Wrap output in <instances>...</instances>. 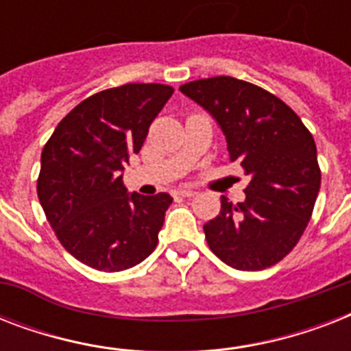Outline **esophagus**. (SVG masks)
<instances>
[{"label": "esophagus", "mask_w": 351, "mask_h": 351, "mask_svg": "<svg viewBox=\"0 0 351 351\" xmlns=\"http://www.w3.org/2000/svg\"><path fill=\"white\" fill-rule=\"evenodd\" d=\"M176 195H180V197H195V195H197V191H195L193 187L184 186V187H178V189H176Z\"/></svg>", "instance_id": "1"}]
</instances>
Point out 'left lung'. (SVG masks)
Returning <instances> with one entry per match:
<instances>
[{
  "instance_id": "8db88e82",
  "label": "left lung",
  "mask_w": 351,
  "mask_h": 351,
  "mask_svg": "<svg viewBox=\"0 0 351 351\" xmlns=\"http://www.w3.org/2000/svg\"><path fill=\"white\" fill-rule=\"evenodd\" d=\"M180 93L211 114L230 160L250 175L244 200L220 197V213L204 224L209 250L242 271L277 264L304 233L321 189L311 132L282 100L250 82L217 76Z\"/></svg>"
}]
</instances>
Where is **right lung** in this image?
I'll list each match as a JSON object with an SVG mask.
<instances>
[{
	"label": "right lung",
	"instance_id": "right-lung-1",
	"mask_svg": "<svg viewBox=\"0 0 351 351\" xmlns=\"http://www.w3.org/2000/svg\"><path fill=\"white\" fill-rule=\"evenodd\" d=\"M173 87L127 84L96 93L63 118L41 153L38 198L65 250L100 271H121L156 247L169 193H127L123 169Z\"/></svg>",
	"mask_w": 351,
	"mask_h": 351
}]
</instances>
